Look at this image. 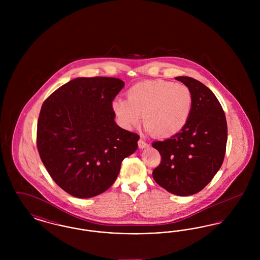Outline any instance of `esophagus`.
I'll use <instances>...</instances> for the list:
<instances>
[{"label": "esophagus", "instance_id": "34e87169", "mask_svg": "<svg viewBox=\"0 0 260 260\" xmlns=\"http://www.w3.org/2000/svg\"><path fill=\"white\" fill-rule=\"evenodd\" d=\"M138 146H139V148L140 149L146 148V147H148L149 144L144 139L140 138V139L138 140Z\"/></svg>", "mask_w": 260, "mask_h": 260}]
</instances>
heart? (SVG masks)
Returning a JSON list of instances; mask_svg holds the SVG:
<instances>
[{
	"instance_id": "heart-1",
	"label": "heart",
	"mask_w": 260,
	"mask_h": 260,
	"mask_svg": "<svg viewBox=\"0 0 260 260\" xmlns=\"http://www.w3.org/2000/svg\"><path fill=\"white\" fill-rule=\"evenodd\" d=\"M111 107L125 129L138 125L142 115L147 132L159 137H171L180 133L188 123L193 96L185 85L152 80L129 87L126 100L114 99Z\"/></svg>"
}]
</instances>
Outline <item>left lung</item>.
Segmentation results:
<instances>
[{
  "instance_id": "8db88e82",
  "label": "left lung",
  "mask_w": 260,
  "mask_h": 260,
  "mask_svg": "<svg viewBox=\"0 0 260 260\" xmlns=\"http://www.w3.org/2000/svg\"><path fill=\"white\" fill-rule=\"evenodd\" d=\"M193 96V108L185 127L152 146L161 154L154 180L168 192L190 196L210 183L219 171L227 142V123L222 107L210 88L190 77H176Z\"/></svg>"
}]
</instances>
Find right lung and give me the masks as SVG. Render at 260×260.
Returning a JSON list of instances; mask_svg holds the SVG:
<instances>
[{"label":"right lung","instance_id":"obj_1","mask_svg":"<svg viewBox=\"0 0 260 260\" xmlns=\"http://www.w3.org/2000/svg\"><path fill=\"white\" fill-rule=\"evenodd\" d=\"M124 87L117 78H76L44 102L37 128L41 160L55 183L77 198H91L115 182L139 136L120 127L113 99Z\"/></svg>","mask_w":260,"mask_h":260}]
</instances>
